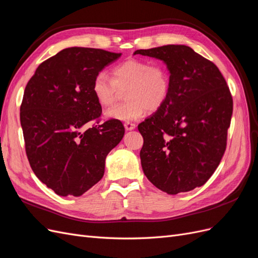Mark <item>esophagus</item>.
Segmentation results:
<instances>
[{"label": "esophagus", "mask_w": 258, "mask_h": 258, "mask_svg": "<svg viewBox=\"0 0 258 258\" xmlns=\"http://www.w3.org/2000/svg\"><path fill=\"white\" fill-rule=\"evenodd\" d=\"M123 126H125V129L127 130V131H130V130H133L136 128V125L135 123H132V122H129V121H127V122H125L123 123Z\"/></svg>", "instance_id": "34e87169"}]
</instances>
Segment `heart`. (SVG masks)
I'll return each instance as SVG.
<instances>
[{
    "label": "heart",
    "mask_w": 258,
    "mask_h": 258,
    "mask_svg": "<svg viewBox=\"0 0 258 258\" xmlns=\"http://www.w3.org/2000/svg\"><path fill=\"white\" fill-rule=\"evenodd\" d=\"M170 73L161 64L130 58L112 69L111 79L99 73L94 79L92 92L102 108L112 105L120 92L126 91V102L110 108L105 116L120 121H132L145 113L161 109L170 94Z\"/></svg>",
    "instance_id": "b5f03b06"
}]
</instances>
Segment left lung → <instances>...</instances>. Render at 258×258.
Here are the masks:
<instances>
[{
	"instance_id": "1",
	"label": "left lung",
	"mask_w": 258,
	"mask_h": 258,
	"mask_svg": "<svg viewBox=\"0 0 258 258\" xmlns=\"http://www.w3.org/2000/svg\"><path fill=\"white\" fill-rule=\"evenodd\" d=\"M135 54L164 61L170 94L161 109L138 126L140 158L148 180L167 194L205 184L224 155L233 98L219 68L188 46L167 44Z\"/></svg>"
}]
</instances>
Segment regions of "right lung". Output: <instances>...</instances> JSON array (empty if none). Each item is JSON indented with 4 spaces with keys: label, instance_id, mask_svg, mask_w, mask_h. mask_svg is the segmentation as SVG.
<instances>
[{
    "label": "right lung",
    "instance_id": "add662e5",
    "mask_svg": "<svg viewBox=\"0 0 258 258\" xmlns=\"http://www.w3.org/2000/svg\"><path fill=\"white\" fill-rule=\"evenodd\" d=\"M121 53L73 47L42 61L24 90L20 121L37 178L60 197H80L104 174L105 158L125 135L121 121L99 123L95 77Z\"/></svg>",
    "mask_w": 258,
    "mask_h": 258
}]
</instances>
